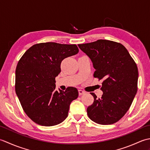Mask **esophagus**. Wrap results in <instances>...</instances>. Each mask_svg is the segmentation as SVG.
I'll return each mask as SVG.
<instances>
[{
  "label": "esophagus",
  "mask_w": 150,
  "mask_h": 150,
  "mask_svg": "<svg viewBox=\"0 0 150 150\" xmlns=\"http://www.w3.org/2000/svg\"><path fill=\"white\" fill-rule=\"evenodd\" d=\"M85 93V91H84L83 90H79V95H82Z\"/></svg>",
  "instance_id": "obj_1"
}]
</instances>
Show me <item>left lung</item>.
I'll use <instances>...</instances> for the list:
<instances>
[{
    "mask_svg": "<svg viewBox=\"0 0 150 150\" xmlns=\"http://www.w3.org/2000/svg\"><path fill=\"white\" fill-rule=\"evenodd\" d=\"M78 46L93 62V77L103 80L101 98L90 93L94 101L87 108L88 117L102 125L115 123L128 111L137 91L136 63L126 47L114 41L100 39Z\"/></svg>",
    "mask_w": 150,
    "mask_h": 150,
    "instance_id": "8db88e82",
    "label": "left lung"
}]
</instances>
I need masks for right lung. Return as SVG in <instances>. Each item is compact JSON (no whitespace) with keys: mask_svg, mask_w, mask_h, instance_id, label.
I'll use <instances>...</instances> for the list:
<instances>
[{"mask_svg":"<svg viewBox=\"0 0 150 150\" xmlns=\"http://www.w3.org/2000/svg\"><path fill=\"white\" fill-rule=\"evenodd\" d=\"M76 44L45 42L34 44L18 60L15 71V92L28 117L39 125L52 126L68 117L69 105L79 96L77 88L55 90L60 64L76 55Z\"/></svg>","mask_w":150,"mask_h":150,"instance_id":"obj_1","label":"right lung"}]
</instances>
